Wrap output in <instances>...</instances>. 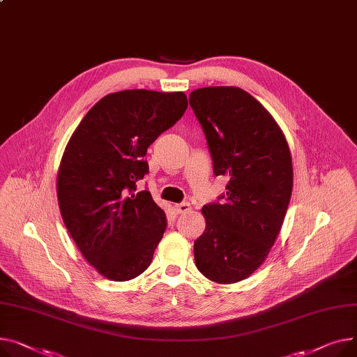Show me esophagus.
I'll use <instances>...</instances> for the list:
<instances>
[{
    "instance_id": "obj_1",
    "label": "esophagus",
    "mask_w": 357,
    "mask_h": 357,
    "mask_svg": "<svg viewBox=\"0 0 357 357\" xmlns=\"http://www.w3.org/2000/svg\"><path fill=\"white\" fill-rule=\"evenodd\" d=\"M174 208H175V211L178 213H186V212L191 211V204H189V202H181V204H176Z\"/></svg>"
}]
</instances>
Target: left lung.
Listing matches in <instances>:
<instances>
[{"instance_id":"1","label":"left lung","mask_w":357,"mask_h":357,"mask_svg":"<svg viewBox=\"0 0 357 357\" xmlns=\"http://www.w3.org/2000/svg\"><path fill=\"white\" fill-rule=\"evenodd\" d=\"M189 105L204 129L213 172L229 178L222 204L201 211L206 227L194 244L195 264L211 281L238 282L264 263L286 217L290 148L271 113L240 87L197 89Z\"/></svg>"}]
</instances>
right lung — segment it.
Returning a JSON list of instances; mask_svg holds the SVG:
<instances>
[{
    "label": "right lung",
    "mask_w": 357,
    "mask_h": 357,
    "mask_svg": "<svg viewBox=\"0 0 357 357\" xmlns=\"http://www.w3.org/2000/svg\"><path fill=\"white\" fill-rule=\"evenodd\" d=\"M186 107L182 91L110 93L67 142L56 183L61 218L87 263L107 280H132L151 264L166 217L149 191L135 194L136 181L149 172V145Z\"/></svg>",
    "instance_id": "add662e5"
}]
</instances>
